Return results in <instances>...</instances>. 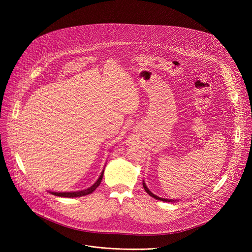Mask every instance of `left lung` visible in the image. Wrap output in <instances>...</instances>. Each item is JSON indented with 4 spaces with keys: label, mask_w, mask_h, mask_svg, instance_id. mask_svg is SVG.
Masks as SVG:
<instances>
[{
    "label": "left lung",
    "mask_w": 252,
    "mask_h": 252,
    "mask_svg": "<svg viewBox=\"0 0 252 252\" xmlns=\"http://www.w3.org/2000/svg\"><path fill=\"white\" fill-rule=\"evenodd\" d=\"M143 187H144L145 191H146V192H147L151 197L155 198V199H157V200L164 201V202H176V201H177V200H173V199H167V198H161V197H159V196H157V195L153 194V193L148 189V187L146 186V184H145V182H144V181H143Z\"/></svg>",
    "instance_id": "1"
}]
</instances>
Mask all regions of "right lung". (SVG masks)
<instances>
[{
  "mask_svg": "<svg viewBox=\"0 0 252 252\" xmlns=\"http://www.w3.org/2000/svg\"><path fill=\"white\" fill-rule=\"evenodd\" d=\"M103 175H104V169L102 170L101 173V176L99 177V179L96 181V183L94 185H92V186L88 189H85V190H82V191H71V192H50L51 194L55 195V196H59V197H67V198H73V197H82V196H86L88 194H91L94 192L99 185L101 184V181H102V178H103Z\"/></svg>",
  "mask_w": 252,
  "mask_h": 252,
  "instance_id": "right-lung-1",
  "label": "right lung"
}]
</instances>
